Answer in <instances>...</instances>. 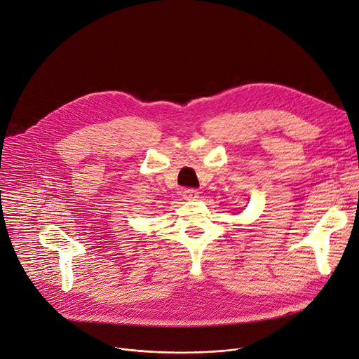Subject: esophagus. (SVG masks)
<instances>
[{
	"label": "esophagus",
	"instance_id": "1",
	"mask_svg": "<svg viewBox=\"0 0 359 359\" xmlns=\"http://www.w3.org/2000/svg\"><path fill=\"white\" fill-rule=\"evenodd\" d=\"M198 195H200V192H198V191L194 189V188H188V189H185V191L182 192L184 200H187V201H194V200H196Z\"/></svg>",
	"mask_w": 359,
	"mask_h": 359
}]
</instances>
